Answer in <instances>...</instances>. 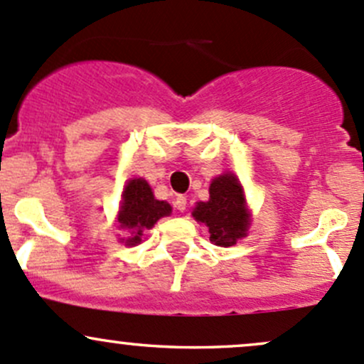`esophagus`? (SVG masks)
Segmentation results:
<instances>
[{
    "mask_svg": "<svg viewBox=\"0 0 364 364\" xmlns=\"http://www.w3.org/2000/svg\"><path fill=\"white\" fill-rule=\"evenodd\" d=\"M186 204H188V200H186L185 195H178V197H176L174 205H176V209H178V211L185 213L186 211Z\"/></svg>",
    "mask_w": 364,
    "mask_h": 364,
    "instance_id": "obj_1",
    "label": "esophagus"
}]
</instances>
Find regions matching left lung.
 Returning a JSON list of instances; mask_svg holds the SVG:
<instances>
[{
    "mask_svg": "<svg viewBox=\"0 0 364 364\" xmlns=\"http://www.w3.org/2000/svg\"><path fill=\"white\" fill-rule=\"evenodd\" d=\"M192 214L209 228V240L221 247L237 244V239L246 235L250 227L242 186L232 174L213 179L209 200L198 202Z\"/></svg>",
    "mask_w": 364,
    "mask_h": 364,
    "instance_id": "8db88e82",
    "label": "left lung"
}]
</instances>
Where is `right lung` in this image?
I'll list each match as a JSON object with an SVG mask.
<instances>
[{"instance_id": "1", "label": "right lung", "mask_w": 364, "mask_h": 364, "mask_svg": "<svg viewBox=\"0 0 364 364\" xmlns=\"http://www.w3.org/2000/svg\"><path fill=\"white\" fill-rule=\"evenodd\" d=\"M122 197L124 200L118 213V225L131 235L127 239L129 246H136L143 230H150L160 218L171 214V205L164 200H156L150 185L141 178L131 179Z\"/></svg>"}]
</instances>
